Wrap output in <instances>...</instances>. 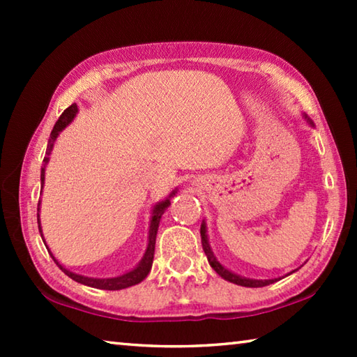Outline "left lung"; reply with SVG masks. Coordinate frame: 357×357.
Masks as SVG:
<instances>
[{
    "label": "left lung",
    "instance_id": "obj_1",
    "mask_svg": "<svg viewBox=\"0 0 357 357\" xmlns=\"http://www.w3.org/2000/svg\"><path fill=\"white\" fill-rule=\"evenodd\" d=\"M305 119L309 121V124L313 126L312 121L305 116ZM200 234H202V245H203V250L206 253L208 257V261L211 264V268H213L217 274H219L222 279H225L231 283H236V285L241 287H249V288H258V287H266V285H271V283L277 282L279 279H269V280H253V279H245V277H241L238 274H233L231 271H228L227 268H223V266L217 261V258L214 257L213 250H211L209 243H208V234H206V223H202V228H200Z\"/></svg>",
    "mask_w": 357,
    "mask_h": 357
}]
</instances>
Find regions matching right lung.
I'll return each instance as SVG.
<instances>
[{"label": "right lung", "mask_w": 357, "mask_h": 357, "mask_svg": "<svg viewBox=\"0 0 357 357\" xmlns=\"http://www.w3.org/2000/svg\"><path fill=\"white\" fill-rule=\"evenodd\" d=\"M78 112V108L75 104H72L70 107L66 108L63 112L61 116L56 121L55 128H53L50 138H48V143H47V151H45V157H44V167L40 168V185L44 187V179H45V165L48 164V155L52 154V149H53V144H55V140L59 135V132H61L66 126H69V123L72 119L75 118V114ZM176 193V190L172 192V195L167 198L164 202H159L154 206L153 209V215H151V223H149V236H148V247H146V252H144V255L142 258V261L137 264V268H134L129 273H126L123 275H118V277H108V279H93V277H84L80 274H75V273H70L69 269H66L64 266H61L58 263V259L53 257V253L47 250L50 253V257L53 258V261L58 264V268L63 271V273L70 277L72 280H75L78 283H83V285L86 287H93V288H99V289H123V288H128L132 285H137V283H140L142 280L146 279V275L149 274L151 271V266H153V259H154V247H155V236H157V229H159V223H160V217L162 214L165 213V209L170 206V198ZM39 209H40V202L38 203V225H39V233L42 236V228H40V219H39ZM44 241L45 244V239Z\"/></svg>", "instance_id": "1"}]
</instances>
